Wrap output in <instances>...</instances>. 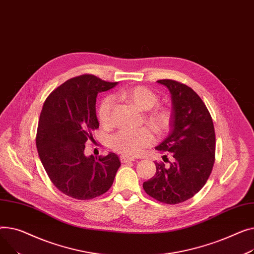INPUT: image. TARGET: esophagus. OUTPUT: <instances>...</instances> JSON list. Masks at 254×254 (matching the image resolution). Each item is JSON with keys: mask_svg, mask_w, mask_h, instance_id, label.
I'll list each match as a JSON object with an SVG mask.
<instances>
[{"mask_svg": "<svg viewBox=\"0 0 254 254\" xmlns=\"http://www.w3.org/2000/svg\"><path fill=\"white\" fill-rule=\"evenodd\" d=\"M134 161H135V159H133V158H129V157H125V156L121 157L122 163H129V162H134Z\"/></svg>", "mask_w": 254, "mask_h": 254, "instance_id": "obj_1", "label": "esophagus"}]
</instances>
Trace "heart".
<instances>
[{
    "label": "heart",
    "mask_w": 254,
    "mask_h": 254,
    "mask_svg": "<svg viewBox=\"0 0 254 254\" xmlns=\"http://www.w3.org/2000/svg\"><path fill=\"white\" fill-rule=\"evenodd\" d=\"M122 98L133 104L139 111H148L158 103V96L150 89L143 86H135L123 89L119 92ZM113 97L107 96L101 101L98 109V119L102 125H109L113 108ZM148 123L158 132L166 130L170 123V112L165 109H155L148 115ZM154 142L153 133L142 128L139 130H121L111 138V146L114 151L128 157L138 156L144 147Z\"/></svg>",
    "instance_id": "obj_1"
}]
</instances>
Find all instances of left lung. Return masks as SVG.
<instances>
[{
    "label": "left lung",
    "instance_id": "8db88e82",
    "mask_svg": "<svg viewBox=\"0 0 254 254\" xmlns=\"http://www.w3.org/2000/svg\"><path fill=\"white\" fill-rule=\"evenodd\" d=\"M157 82L169 90L172 113L170 132L156 150L170 153L173 161L169 165L156 163L155 175L142 187L162 203L178 204L195 196L212 171L214 126L203 100L191 88L173 80Z\"/></svg>",
    "mask_w": 254,
    "mask_h": 254
}]
</instances>
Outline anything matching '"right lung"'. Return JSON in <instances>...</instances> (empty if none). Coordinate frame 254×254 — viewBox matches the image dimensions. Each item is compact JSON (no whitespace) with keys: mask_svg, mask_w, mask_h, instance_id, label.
<instances>
[{"mask_svg":"<svg viewBox=\"0 0 254 254\" xmlns=\"http://www.w3.org/2000/svg\"><path fill=\"white\" fill-rule=\"evenodd\" d=\"M117 84L82 74L56 88L44 102L36 139L39 157L53 185L68 197L90 200L102 195L121 166L114 153L98 159L84 154L86 141L99 127L97 94Z\"/></svg>","mask_w":254,"mask_h":254,"instance_id":"obj_1","label":"right lung"}]
</instances>
